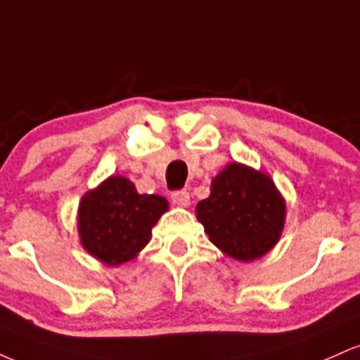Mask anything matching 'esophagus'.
I'll use <instances>...</instances> for the list:
<instances>
[{"mask_svg": "<svg viewBox=\"0 0 360 360\" xmlns=\"http://www.w3.org/2000/svg\"><path fill=\"white\" fill-rule=\"evenodd\" d=\"M171 200L179 206H188L189 205V193L186 191V189H177V191H172Z\"/></svg>", "mask_w": 360, "mask_h": 360, "instance_id": "obj_1", "label": "esophagus"}]
</instances>
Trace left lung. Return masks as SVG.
Instances as JSON below:
<instances>
[{
  "mask_svg": "<svg viewBox=\"0 0 360 360\" xmlns=\"http://www.w3.org/2000/svg\"><path fill=\"white\" fill-rule=\"evenodd\" d=\"M284 213V200L271 177L238 162L223 169L210 198L196 205L210 240L238 260H254L276 245Z\"/></svg>",
  "mask_w": 360,
  "mask_h": 360,
  "instance_id": "8db88e82",
  "label": "left lung"
}]
</instances>
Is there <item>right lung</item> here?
Instances as JSON below:
<instances>
[{
    "label": "right lung",
    "instance_id": "1",
    "mask_svg": "<svg viewBox=\"0 0 360 360\" xmlns=\"http://www.w3.org/2000/svg\"><path fill=\"white\" fill-rule=\"evenodd\" d=\"M166 210L162 196L139 194L125 177L111 176L82 198L77 218L82 247L108 266L127 262L147 245Z\"/></svg>",
    "mask_w": 360,
    "mask_h": 360
}]
</instances>
